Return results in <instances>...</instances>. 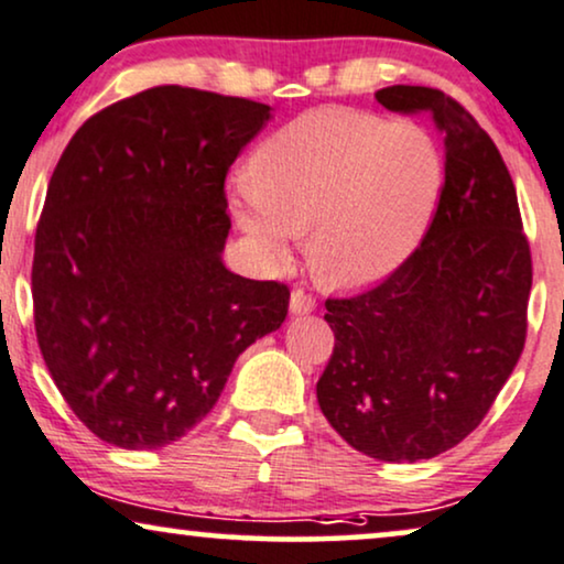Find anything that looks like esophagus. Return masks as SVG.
<instances>
[{
	"label": "esophagus",
	"instance_id": "obj_1",
	"mask_svg": "<svg viewBox=\"0 0 564 564\" xmlns=\"http://www.w3.org/2000/svg\"><path fill=\"white\" fill-rule=\"evenodd\" d=\"M289 307H291V312H294V315H304V312L315 310L317 302H315V296L307 294L304 289H294V291H291Z\"/></svg>",
	"mask_w": 564,
	"mask_h": 564
}]
</instances>
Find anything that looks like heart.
<instances>
[{
  "instance_id": "obj_1",
  "label": "heart",
  "mask_w": 564,
  "mask_h": 564,
  "mask_svg": "<svg viewBox=\"0 0 564 564\" xmlns=\"http://www.w3.org/2000/svg\"><path fill=\"white\" fill-rule=\"evenodd\" d=\"M441 192L431 135L376 115L315 110L270 135L234 217L270 260L310 230V262L330 286L355 289L399 268L429 228Z\"/></svg>"
}]
</instances>
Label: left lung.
<instances>
[{
    "label": "left lung",
    "mask_w": 564,
    "mask_h": 564,
    "mask_svg": "<svg viewBox=\"0 0 564 564\" xmlns=\"http://www.w3.org/2000/svg\"><path fill=\"white\" fill-rule=\"evenodd\" d=\"M376 99L436 126L444 186L415 252L372 289L325 300L336 344L317 404L357 452L417 463L470 436L512 376L533 262L512 175L478 120L429 86Z\"/></svg>",
    "instance_id": "8db88e82"
}]
</instances>
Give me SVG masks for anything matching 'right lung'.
Instances as JSON below:
<instances>
[{
	"label": "right lung",
	"mask_w": 564,
	"mask_h": 564,
	"mask_svg": "<svg viewBox=\"0 0 564 564\" xmlns=\"http://www.w3.org/2000/svg\"><path fill=\"white\" fill-rule=\"evenodd\" d=\"M270 107L154 86L78 128L33 243V325L94 436L160 449L213 410L236 357L281 328L291 291L220 260L226 175Z\"/></svg>",
	"instance_id": "1"
}]
</instances>
